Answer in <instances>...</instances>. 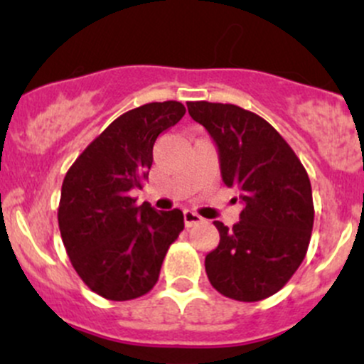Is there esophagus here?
Returning a JSON list of instances; mask_svg holds the SVG:
<instances>
[{
    "label": "esophagus",
    "mask_w": 364,
    "mask_h": 364,
    "mask_svg": "<svg viewBox=\"0 0 364 364\" xmlns=\"http://www.w3.org/2000/svg\"><path fill=\"white\" fill-rule=\"evenodd\" d=\"M183 217H185V225L186 228H193L196 224H202L203 219L193 210H185L183 212Z\"/></svg>",
    "instance_id": "1"
}]
</instances>
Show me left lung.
Returning <instances> with one entry per match:
<instances>
[{
    "instance_id": "obj_1",
    "label": "left lung",
    "mask_w": 364,
    "mask_h": 364,
    "mask_svg": "<svg viewBox=\"0 0 364 364\" xmlns=\"http://www.w3.org/2000/svg\"><path fill=\"white\" fill-rule=\"evenodd\" d=\"M186 106L217 144L224 185L240 190L245 203L232 229L214 223L220 241L205 257L207 277L225 298L262 301L306 257L315 219L310 178L281 133L255 112L207 101Z\"/></svg>"
}]
</instances>
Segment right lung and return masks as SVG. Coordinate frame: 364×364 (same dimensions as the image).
Listing matches in <instances>:
<instances>
[{
  "label": "right lung",
  "instance_id": "obj_1",
  "mask_svg": "<svg viewBox=\"0 0 364 364\" xmlns=\"http://www.w3.org/2000/svg\"><path fill=\"white\" fill-rule=\"evenodd\" d=\"M185 112L178 101L124 112L87 145L63 179V245L85 286L102 298L128 301L147 294L169 246L185 229L179 208L154 210L129 196L147 179L157 136Z\"/></svg>",
  "mask_w": 364,
  "mask_h": 364
}]
</instances>
